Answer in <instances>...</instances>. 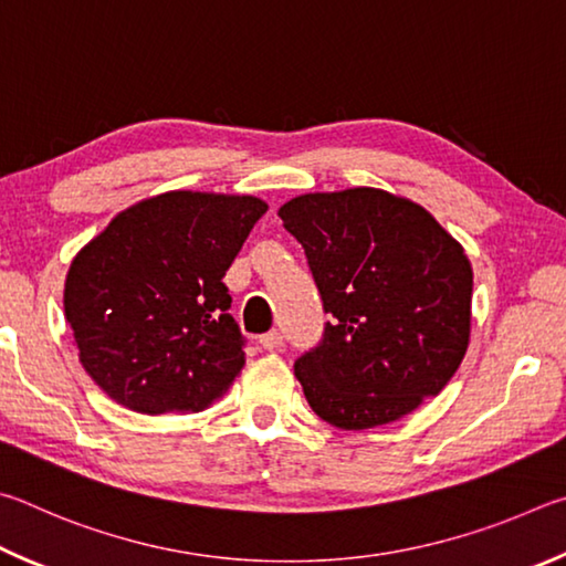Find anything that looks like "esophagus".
<instances>
[{
	"label": "esophagus",
	"mask_w": 566,
	"mask_h": 566,
	"mask_svg": "<svg viewBox=\"0 0 566 566\" xmlns=\"http://www.w3.org/2000/svg\"><path fill=\"white\" fill-rule=\"evenodd\" d=\"M258 343H261L263 350H277V348H283V335L277 333V331H271V333L261 335V338H258Z\"/></svg>",
	"instance_id": "34e87169"
}]
</instances>
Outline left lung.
<instances>
[{"mask_svg": "<svg viewBox=\"0 0 566 566\" xmlns=\"http://www.w3.org/2000/svg\"><path fill=\"white\" fill-rule=\"evenodd\" d=\"M277 216L333 315L293 365L313 412L340 430H368L434 398L470 343L462 245L422 206L380 188L305 193Z\"/></svg>", "mask_w": 566, "mask_h": 566, "instance_id": "left-lung-1", "label": "left lung"}]
</instances>
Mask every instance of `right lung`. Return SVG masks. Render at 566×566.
Wrapping results in <instances>:
<instances>
[{
	"instance_id": "add662e5",
	"label": "right lung",
	"mask_w": 566,
	"mask_h": 566,
	"mask_svg": "<svg viewBox=\"0 0 566 566\" xmlns=\"http://www.w3.org/2000/svg\"><path fill=\"white\" fill-rule=\"evenodd\" d=\"M261 198L171 191L118 213L69 268L64 313L98 388L144 415L203 410L245 365L223 275Z\"/></svg>"
}]
</instances>
